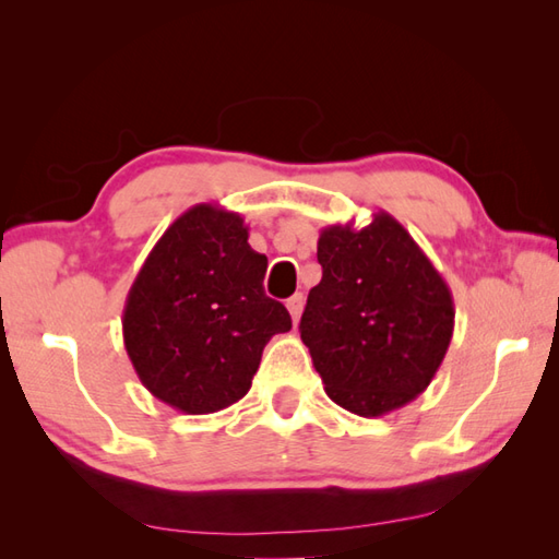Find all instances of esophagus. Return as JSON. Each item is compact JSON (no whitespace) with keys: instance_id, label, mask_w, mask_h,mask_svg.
Wrapping results in <instances>:
<instances>
[{"instance_id":"1","label":"esophagus","mask_w":559,"mask_h":559,"mask_svg":"<svg viewBox=\"0 0 559 559\" xmlns=\"http://www.w3.org/2000/svg\"><path fill=\"white\" fill-rule=\"evenodd\" d=\"M302 305H305L302 293H295L293 298H288V302H286V307H288V312H290L295 324H298V319H300V314H302Z\"/></svg>"}]
</instances>
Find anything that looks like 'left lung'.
<instances>
[{"instance_id": "8db88e82", "label": "left lung", "mask_w": 559, "mask_h": 559, "mask_svg": "<svg viewBox=\"0 0 559 559\" xmlns=\"http://www.w3.org/2000/svg\"><path fill=\"white\" fill-rule=\"evenodd\" d=\"M322 281L307 295L300 338L329 399L379 418L423 394L454 334L451 290L386 211L319 233Z\"/></svg>"}]
</instances>
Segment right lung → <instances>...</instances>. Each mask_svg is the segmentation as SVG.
I'll use <instances>...</instances> for the list:
<instances>
[{"mask_svg": "<svg viewBox=\"0 0 559 559\" xmlns=\"http://www.w3.org/2000/svg\"><path fill=\"white\" fill-rule=\"evenodd\" d=\"M240 213L213 204L185 211L129 288L122 334L153 396L187 415L240 401L271 336L293 322L266 298V257L247 242Z\"/></svg>", "mask_w": 559, "mask_h": 559, "instance_id": "right-lung-1", "label": "right lung"}]
</instances>
